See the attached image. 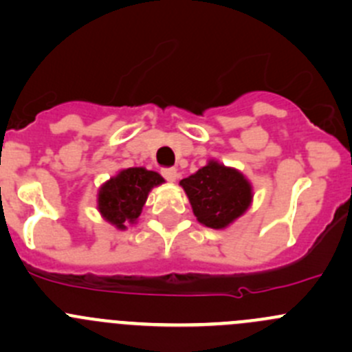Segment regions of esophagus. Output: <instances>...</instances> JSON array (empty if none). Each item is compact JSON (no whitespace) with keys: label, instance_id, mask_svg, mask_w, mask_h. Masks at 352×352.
Here are the masks:
<instances>
[{"label":"esophagus","instance_id":"1","mask_svg":"<svg viewBox=\"0 0 352 352\" xmlns=\"http://www.w3.org/2000/svg\"><path fill=\"white\" fill-rule=\"evenodd\" d=\"M162 175L165 177L166 180H170V182H173V180L179 177V173H177V168H163Z\"/></svg>","mask_w":352,"mask_h":352}]
</instances>
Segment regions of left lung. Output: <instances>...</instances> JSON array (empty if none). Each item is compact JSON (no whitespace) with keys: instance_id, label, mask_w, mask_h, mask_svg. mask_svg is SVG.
<instances>
[{"instance_id":"1","label":"left lung","mask_w":352,"mask_h":352,"mask_svg":"<svg viewBox=\"0 0 352 352\" xmlns=\"http://www.w3.org/2000/svg\"><path fill=\"white\" fill-rule=\"evenodd\" d=\"M180 186L189 197L197 221L212 230L228 228L254 201L250 180L240 170L223 165L218 160H208L196 173L180 180Z\"/></svg>"}]
</instances>
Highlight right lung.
<instances>
[{
  "instance_id": "obj_1",
  "label": "right lung",
  "mask_w": 352,
  "mask_h": 352,
  "mask_svg": "<svg viewBox=\"0 0 352 352\" xmlns=\"http://www.w3.org/2000/svg\"><path fill=\"white\" fill-rule=\"evenodd\" d=\"M163 182L165 179L158 172L146 170L144 166L119 170L117 175L110 177L98 189V212L117 230H126L129 225H136L143 206L146 204L148 194Z\"/></svg>"
}]
</instances>
